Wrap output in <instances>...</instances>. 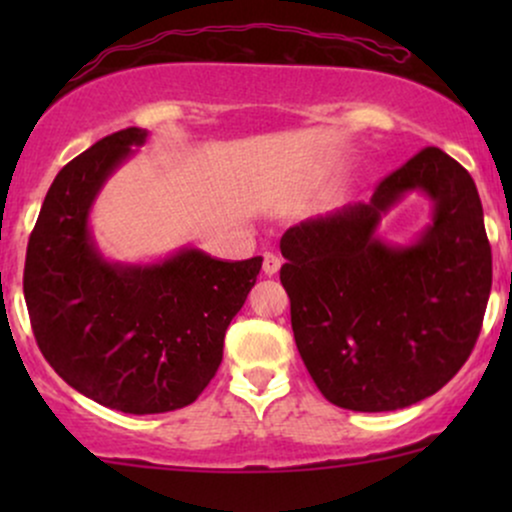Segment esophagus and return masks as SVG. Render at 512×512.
Instances as JSON below:
<instances>
[{"label": "esophagus", "mask_w": 512, "mask_h": 512, "mask_svg": "<svg viewBox=\"0 0 512 512\" xmlns=\"http://www.w3.org/2000/svg\"><path fill=\"white\" fill-rule=\"evenodd\" d=\"M281 269V257L274 255V252H264L262 257V272L267 276H274Z\"/></svg>", "instance_id": "34e87169"}]
</instances>
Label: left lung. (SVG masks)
Returning <instances> with one entry per match:
<instances>
[{"mask_svg": "<svg viewBox=\"0 0 512 512\" xmlns=\"http://www.w3.org/2000/svg\"><path fill=\"white\" fill-rule=\"evenodd\" d=\"M432 221L407 246L377 236L410 194ZM281 284L310 378L332 404L395 411L436 395L477 344L491 293V245L472 175L428 146L370 202L305 219L281 238Z\"/></svg>", "mask_w": 512, "mask_h": 512, "instance_id": "8db88e82", "label": "left lung"}]
</instances>
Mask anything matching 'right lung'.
<instances>
[{
  "label": "right lung",
  "instance_id": "add662e5",
  "mask_svg": "<svg viewBox=\"0 0 512 512\" xmlns=\"http://www.w3.org/2000/svg\"><path fill=\"white\" fill-rule=\"evenodd\" d=\"M146 139V129H122L57 173L23 269L35 342L50 366L76 392L125 414H163L202 395L262 269V257L228 262L199 248L156 262L103 255L91 209Z\"/></svg>",
  "mask_w": 512,
  "mask_h": 512
}]
</instances>
